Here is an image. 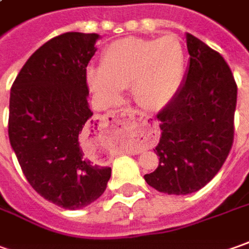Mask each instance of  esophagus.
<instances>
[{"label":"esophagus","instance_id":"esophagus-1","mask_svg":"<svg viewBox=\"0 0 249 249\" xmlns=\"http://www.w3.org/2000/svg\"><path fill=\"white\" fill-rule=\"evenodd\" d=\"M112 115H119V116H127L130 119H137V121H146L152 122V118H148L145 116L144 113L137 112L134 109H130V108H121L118 111L112 112ZM144 149L138 148V149H128V153H133V155H137V153H141Z\"/></svg>","mask_w":249,"mask_h":249}]
</instances>
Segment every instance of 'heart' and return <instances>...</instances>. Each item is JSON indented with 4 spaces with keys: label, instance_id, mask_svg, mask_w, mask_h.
Here are the masks:
<instances>
[{
    "label": "heart",
    "instance_id": "obj_1",
    "mask_svg": "<svg viewBox=\"0 0 249 249\" xmlns=\"http://www.w3.org/2000/svg\"><path fill=\"white\" fill-rule=\"evenodd\" d=\"M183 71L185 48L177 35L124 38L105 48L100 70L90 68L88 82L91 91L105 101L118 100L121 90L131 88L137 104L158 111L174 98Z\"/></svg>",
    "mask_w": 249,
    "mask_h": 249
}]
</instances>
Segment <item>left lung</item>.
Wrapping results in <instances>:
<instances>
[{
    "label": "left lung",
    "mask_w": 249,
    "mask_h": 249,
    "mask_svg": "<svg viewBox=\"0 0 249 249\" xmlns=\"http://www.w3.org/2000/svg\"><path fill=\"white\" fill-rule=\"evenodd\" d=\"M189 67L185 82L159 113V166L146 183L167 195L206 186L223 166L234 138L237 85L225 58L186 34Z\"/></svg>",
    "instance_id": "8db88e82"
}]
</instances>
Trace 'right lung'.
<instances>
[{
  "instance_id": "obj_1",
  "label": "right lung",
  "mask_w": 249,
  "mask_h": 249,
  "mask_svg": "<svg viewBox=\"0 0 249 249\" xmlns=\"http://www.w3.org/2000/svg\"><path fill=\"white\" fill-rule=\"evenodd\" d=\"M98 34L66 33L30 56L13 82L8 134L23 174L43 198L66 210L96 201L111 167L94 164L83 145L100 124L88 104L86 67Z\"/></svg>"
}]
</instances>
